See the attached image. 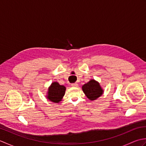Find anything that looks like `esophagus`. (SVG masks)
I'll return each mask as SVG.
<instances>
[{"instance_id": "esophagus-1", "label": "esophagus", "mask_w": 146, "mask_h": 146, "mask_svg": "<svg viewBox=\"0 0 146 146\" xmlns=\"http://www.w3.org/2000/svg\"><path fill=\"white\" fill-rule=\"evenodd\" d=\"M71 86H72V87H77V86H78V85L77 84V83H73V84H71Z\"/></svg>"}]
</instances>
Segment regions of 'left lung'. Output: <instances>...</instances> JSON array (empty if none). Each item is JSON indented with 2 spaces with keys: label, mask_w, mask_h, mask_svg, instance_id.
Listing matches in <instances>:
<instances>
[{
  "label": "left lung",
  "mask_w": 146,
  "mask_h": 146,
  "mask_svg": "<svg viewBox=\"0 0 146 146\" xmlns=\"http://www.w3.org/2000/svg\"><path fill=\"white\" fill-rule=\"evenodd\" d=\"M82 90L90 100H97L104 94V90L100 83L94 79L90 81L82 86Z\"/></svg>",
  "instance_id": "obj_1"
}]
</instances>
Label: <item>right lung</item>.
Returning <instances> with one entry per match:
<instances>
[{
    "instance_id": "add662e5",
    "label": "right lung",
    "mask_w": 146,
    "mask_h": 146,
    "mask_svg": "<svg viewBox=\"0 0 146 146\" xmlns=\"http://www.w3.org/2000/svg\"><path fill=\"white\" fill-rule=\"evenodd\" d=\"M65 91L66 87L64 86L60 85L57 82H54L49 86L46 97L49 101L58 104L63 98Z\"/></svg>"
}]
</instances>
